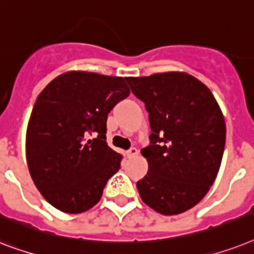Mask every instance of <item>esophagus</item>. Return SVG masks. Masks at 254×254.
Returning <instances> with one entry per match:
<instances>
[{
	"instance_id": "1",
	"label": "esophagus",
	"mask_w": 254,
	"mask_h": 254,
	"mask_svg": "<svg viewBox=\"0 0 254 254\" xmlns=\"http://www.w3.org/2000/svg\"><path fill=\"white\" fill-rule=\"evenodd\" d=\"M137 153H139V151H137L136 148H135V147L129 148L128 151H127V157H135Z\"/></svg>"
}]
</instances>
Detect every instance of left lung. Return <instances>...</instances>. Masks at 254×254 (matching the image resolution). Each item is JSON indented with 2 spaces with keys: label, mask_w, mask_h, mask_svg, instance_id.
Instances as JSON below:
<instances>
[{
  "label": "left lung",
  "mask_w": 254,
  "mask_h": 254,
  "mask_svg": "<svg viewBox=\"0 0 254 254\" xmlns=\"http://www.w3.org/2000/svg\"><path fill=\"white\" fill-rule=\"evenodd\" d=\"M145 105L151 144L141 149L148 173L136 182L145 204L162 215L194 207L220 168L226 122L210 89L188 73L127 77Z\"/></svg>",
  "instance_id": "left-lung-1"
}]
</instances>
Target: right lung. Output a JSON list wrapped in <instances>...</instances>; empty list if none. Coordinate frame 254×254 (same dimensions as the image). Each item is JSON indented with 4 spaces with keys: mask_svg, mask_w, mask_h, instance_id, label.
<instances>
[{
    "mask_svg": "<svg viewBox=\"0 0 254 254\" xmlns=\"http://www.w3.org/2000/svg\"><path fill=\"white\" fill-rule=\"evenodd\" d=\"M127 78L90 72L56 77L36 98L26 133L31 178L48 203L80 214L102 196L123 156L106 143L107 114L128 97Z\"/></svg>",
    "mask_w": 254,
    "mask_h": 254,
    "instance_id": "add662e5",
    "label": "right lung"
}]
</instances>
